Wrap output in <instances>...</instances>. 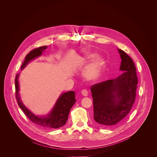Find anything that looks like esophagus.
I'll return each mask as SVG.
<instances>
[{"mask_svg": "<svg viewBox=\"0 0 157 157\" xmlns=\"http://www.w3.org/2000/svg\"><path fill=\"white\" fill-rule=\"evenodd\" d=\"M81 94L84 96H87L88 94V92L86 90V89H82V91H81Z\"/></svg>", "mask_w": 157, "mask_h": 157, "instance_id": "obj_1", "label": "esophagus"}]
</instances>
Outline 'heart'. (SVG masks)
I'll list each match as a JSON object with an SVG mask.
<instances>
[{
  "label": "heart",
  "instance_id": "b5f03b06",
  "mask_svg": "<svg viewBox=\"0 0 157 157\" xmlns=\"http://www.w3.org/2000/svg\"><path fill=\"white\" fill-rule=\"evenodd\" d=\"M94 56V54H90L87 56V58H93ZM104 61L102 58H98L92 64L87 67V68L84 71L85 76L89 79H92L96 78L99 75L102 66L104 65Z\"/></svg>",
  "mask_w": 157,
  "mask_h": 157
}]
</instances>
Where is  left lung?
<instances>
[{
	"label": "left lung",
	"instance_id": "obj_1",
	"mask_svg": "<svg viewBox=\"0 0 157 157\" xmlns=\"http://www.w3.org/2000/svg\"><path fill=\"white\" fill-rule=\"evenodd\" d=\"M122 59L117 78L109 79L91 87L93 98L94 119L105 127L122 121L130 113L135 102L138 84L136 65L123 50H118Z\"/></svg>",
	"mask_w": 157,
	"mask_h": 157
}]
</instances>
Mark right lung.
<instances>
[{
	"label": "right lung",
	"instance_id": "obj_1",
	"mask_svg": "<svg viewBox=\"0 0 157 157\" xmlns=\"http://www.w3.org/2000/svg\"><path fill=\"white\" fill-rule=\"evenodd\" d=\"M47 48V46L40 47L33 49L29 52L25 56V60L21 66V70L24 69L25 66L32 59L40 56L43 52ZM18 74L16 75L15 80V98L20 108L23 110L25 116L33 123L38 125L40 127L47 128H58L65 125L68 120L70 111L73 105L76 102L75 93L74 91H69L61 94L58 99L55 106L51 113L44 116H36L26 107L21 102L19 94V85L18 82Z\"/></svg>",
	"mask_w": 157,
	"mask_h": 157
}]
</instances>
